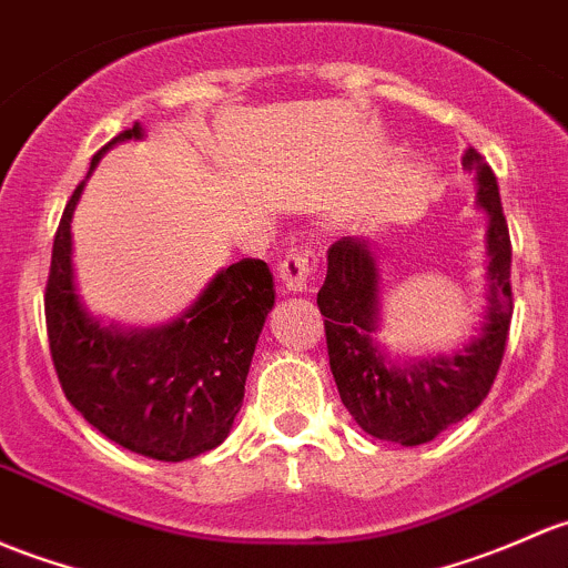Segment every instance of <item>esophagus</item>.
<instances>
[{
	"label": "esophagus",
	"instance_id": "obj_1",
	"mask_svg": "<svg viewBox=\"0 0 568 568\" xmlns=\"http://www.w3.org/2000/svg\"><path fill=\"white\" fill-rule=\"evenodd\" d=\"M315 258L313 250H291V255H285L283 264H280V280H283V288L291 294H302L310 288V280L315 274Z\"/></svg>",
	"mask_w": 568,
	"mask_h": 568
}]
</instances>
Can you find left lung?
Here are the masks:
<instances>
[{"mask_svg":"<svg viewBox=\"0 0 568 568\" xmlns=\"http://www.w3.org/2000/svg\"><path fill=\"white\" fill-rule=\"evenodd\" d=\"M463 169L476 174V204L487 212V313L479 337L452 356L394 364L375 343L381 321L378 247L343 236L329 247L318 291L329 367L339 399L364 433L403 446H419L457 425L489 394L511 324V239L500 206L498 179L474 146Z\"/></svg>","mask_w":568,"mask_h":568,"instance_id":"obj_1","label":"left lung"}]
</instances>
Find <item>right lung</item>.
Wrapping results in <instances>:
<instances>
[{"label": "right lung", "instance_id": "right-lung-1", "mask_svg": "<svg viewBox=\"0 0 568 568\" xmlns=\"http://www.w3.org/2000/svg\"><path fill=\"white\" fill-rule=\"evenodd\" d=\"M119 133L92 158V169L113 143L141 139ZM87 174V179H89ZM73 190L57 236L45 285V326L51 359L64 397L94 429L135 455L179 463L229 438L244 399L250 362L274 307L272 272L264 261L242 258L214 274L184 315L158 329L103 326L87 313L73 277Z\"/></svg>", "mask_w": 568, "mask_h": 568}]
</instances>
